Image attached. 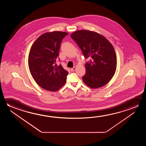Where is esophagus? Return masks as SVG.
<instances>
[{"label": "esophagus", "mask_w": 146, "mask_h": 146, "mask_svg": "<svg viewBox=\"0 0 146 146\" xmlns=\"http://www.w3.org/2000/svg\"><path fill=\"white\" fill-rule=\"evenodd\" d=\"M76 69V67H74L73 68H71V71H74Z\"/></svg>", "instance_id": "1"}]
</instances>
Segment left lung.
I'll return each instance as SVG.
<instances>
[{
	"label": "left lung",
	"instance_id": "8db88e82",
	"mask_svg": "<svg viewBox=\"0 0 146 146\" xmlns=\"http://www.w3.org/2000/svg\"><path fill=\"white\" fill-rule=\"evenodd\" d=\"M71 37L84 58H92L85 65L84 83L92 88L104 86L112 79L117 69V56L112 44L102 35L88 30L77 31Z\"/></svg>",
	"mask_w": 146,
	"mask_h": 146
}]
</instances>
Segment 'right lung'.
Masks as SVG:
<instances>
[{
  "instance_id": "1",
  "label": "right lung",
  "mask_w": 146,
  "mask_h": 146,
  "mask_svg": "<svg viewBox=\"0 0 146 146\" xmlns=\"http://www.w3.org/2000/svg\"><path fill=\"white\" fill-rule=\"evenodd\" d=\"M68 34L59 31L45 33L35 41L29 51L28 63L31 76L47 91H58L66 82L68 72L55 62L62 38Z\"/></svg>"
}]
</instances>
